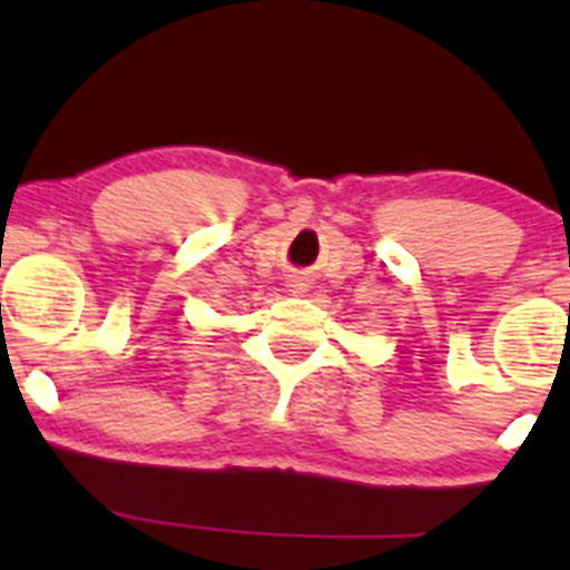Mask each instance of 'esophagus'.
I'll list each match as a JSON object with an SVG mask.
<instances>
[{
  "instance_id": "34e87169",
  "label": "esophagus",
  "mask_w": 570,
  "mask_h": 570,
  "mask_svg": "<svg viewBox=\"0 0 570 570\" xmlns=\"http://www.w3.org/2000/svg\"><path fill=\"white\" fill-rule=\"evenodd\" d=\"M286 286H289V292H303L305 289L303 281H297V278H289V284H286Z\"/></svg>"
}]
</instances>
